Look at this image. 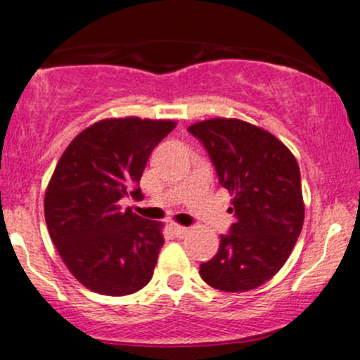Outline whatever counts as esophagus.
I'll list each match as a JSON object with an SVG mask.
<instances>
[{
	"instance_id": "esophagus-1",
	"label": "esophagus",
	"mask_w": 360,
	"mask_h": 360,
	"mask_svg": "<svg viewBox=\"0 0 360 360\" xmlns=\"http://www.w3.org/2000/svg\"><path fill=\"white\" fill-rule=\"evenodd\" d=\"M169 227H171V231L174 232V234L177 236V238H184V236L188 234L189 232V229L188 227H183V225H179V224H171L169 225Z\"/></svg>"
}]
</instances>
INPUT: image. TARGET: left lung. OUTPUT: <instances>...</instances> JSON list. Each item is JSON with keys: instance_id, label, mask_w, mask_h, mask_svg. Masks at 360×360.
<instances>
[{"instance_id": "8db88e82", "label": "left lung", "mask_w": 360, "mask_h": 360, "mask_svg": "<svg viewBox=\"0 0 360 360\" xmlns=\"http://www.w3.org/2000/svg\"><path fill=\"white\" fill-rule=\"evenodd\" d=\"M188 131L207 148L236 217L219 252L201 263V278L224 292L256 289L289 259L302 231L297 160L278 138L246 121L215 117Z\"/></svg>"}]
</instances>
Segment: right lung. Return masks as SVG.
Here are the masks:
<instances>
[{
  "instance_id": "right-lung-1",
  "label": "right lung",
  "mask_w": 360,
  "mask_h": 360,
  "mask_svg": "<svg viewBox=\"0 0 360 360\" xmlns=\"http://www.w3.org/2000/svg\"><path fill=\"white\" fill-rule=\"evenodd\" d=\"M174 128L171 120H102L63 152L46 189V224L61 259L86 289L128 295L152 278L164 246L162 224L122 210L121 200L141 196L134 186L150 153Z\"/></svg>"
}]
</instances>
